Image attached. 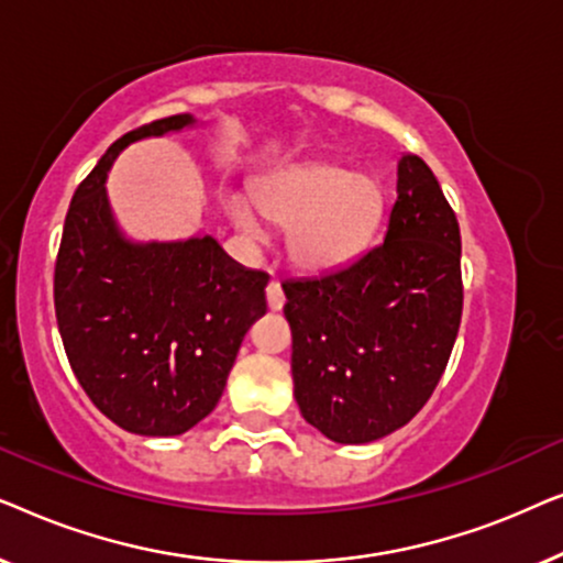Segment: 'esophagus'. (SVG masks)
I'll return each instance as SVG.
<instances>
[{
    "label": "esophagus",
    "mask_w": 563,
    "mask_h": 563,
    "mask_svg": "<svg viewBox=\"0 0 563 563\" xmlns=\"http://www.w3.org/2000/svg\"><path fill=\"white\" fill-rule=\"evenodd\" d=\"M266 302H268V310L279 312L284 307V291H282V284L272 279L266 284Z\"/></svg>",
    "instance_id": "esophagus-1"
}]
</instances>
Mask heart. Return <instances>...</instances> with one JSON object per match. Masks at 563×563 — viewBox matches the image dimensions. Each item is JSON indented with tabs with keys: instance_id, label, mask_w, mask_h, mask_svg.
I'll list each match as a JSON object with an SVG mask.
<instances>
[{
	"instance_id": "heart-1",
	"label": "heart",
	"mask_w": 563,
	"mask_h": 563,
	"mask_svg": "<svg viewBox=\"0 0 563 563\" xmlns=\"http://www.w3.org/2000/svg\"><path fill=\"white\" fill-rule=\"evenodd\" d=\"M225 214L251 241L266 222L289 228V256L310 272H325L358 256L382 214V191L366 176L333 164H302L279 172L253 191L225 197Z\"/></svg>"
}]
</instances>
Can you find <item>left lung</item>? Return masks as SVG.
Wrapping results in <instances>:
<instances>
[{"label": "left lung", "instance_id": "8db88e82", "mask_svg": "<svg viewBox=\"0 0 563 563\" xmlns=\"http://www.w3.org/2000/svg\"><path fill=\"white\" fill-rule=\"evenodd\" d=\"M302 418L335 443H372L422 410L459 335L461 233L428 164L405 153L384 241L284 287Z\"/></svg>", "mask_w": 563, "mask_h": 563}]
</instances>
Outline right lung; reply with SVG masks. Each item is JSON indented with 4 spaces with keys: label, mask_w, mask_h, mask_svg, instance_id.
Listing matches in <instances>:
<instances>
[{
    "label": "right lung",
    "mask_w": 563,
    "mask_h": 563,
    "mask_svg": "<svg viewBox=\"0 0 563 563\" xmlns=\"http://www.w3.org/2000/svg\"><path fill=\"white\" fill-rule=\"evenodd\" d=\"M191 125V114H174L107 148L74 191L53 276L76 379L99 412L135 435H181L205 420L266 312L268 276L235 264L212 235L137 243L114 220L104 187L114 158Z\"/></svg>",
    "instance_id": "1"
}]
</instances>
